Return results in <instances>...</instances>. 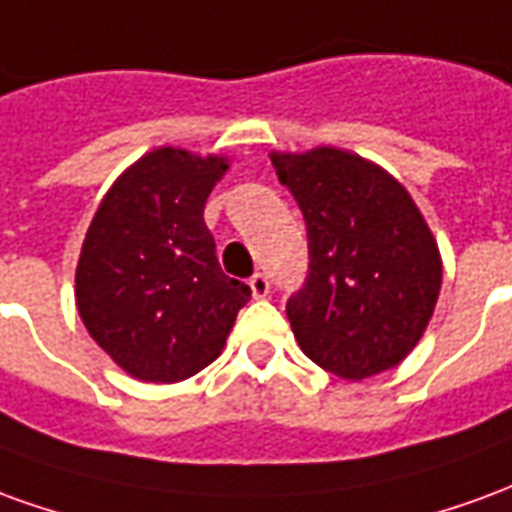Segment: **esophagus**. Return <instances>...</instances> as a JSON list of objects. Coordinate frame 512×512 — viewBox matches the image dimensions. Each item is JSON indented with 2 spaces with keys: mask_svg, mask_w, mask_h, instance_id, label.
Wrapping results in <instances>:
<instances>
[{
  "mask_svg": "<svg viewBox=\"0 0 512 512\" xmlns=\"http://www.w3.org/2000/svg\"><path fill=\"white\" fill-rule=\"evenodd\" d=\"M250 292H253V297H267V292H270V278L264 273L250 275Z\"/></svg>",
  "mask_w": 512,
  "mask_h": 512,
  "instance_id": "34e87169",
  "label": "esophagus"
}]
</instances>
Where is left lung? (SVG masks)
I'll list each match as a JSON object with an SVG mask.
<instances>
[{
	"mask_svg": "<svg viewBox=\"0 0 512 512\" xmlns=\"http://www.w3.org/2000/svg\"><path fill=\"white\" fill-rule=\"evenodd\" d=\"M273 168L306 220V281L286 300L300 350L347 380L397 366L441 289L438 245L408 190L339 148L273 154Z\"/></svg>",
	"mask_w": 512,
	"mask_h": 512,
	"instance_id": "left-lung-1",
	"label": "left lung"
}]
</instances>
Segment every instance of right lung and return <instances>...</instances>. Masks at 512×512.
I'll return each instance as SVG.
<instances>
[{"mask_svg": "<svg viewBox=\"0 0 512 512\" xmlns=\"http://www.w3.org/2000/svg\"><path fill=\"white\" fill-rule=\"evenodd\" d=\"M226 159L157 148L112 184L76 267L88 333L132 378L176 383L215 361L250 286L220 270L204 223Z\"/></svg>", "mask_w": 512, "mask_h": 512, "instance_id": "add662e5", "label": "right lung"}]
</instances>
